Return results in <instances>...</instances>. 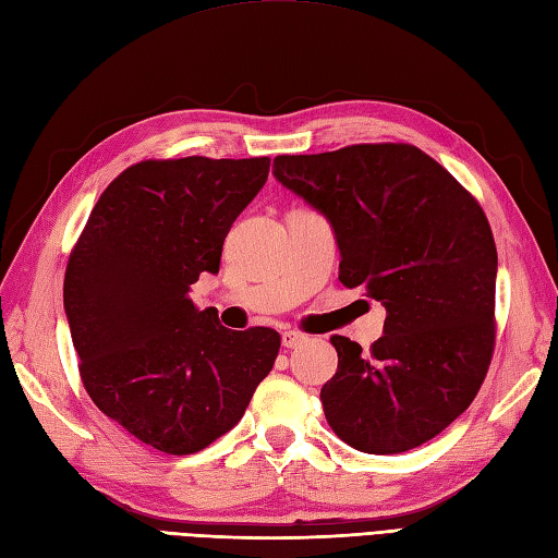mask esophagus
<instances>
[{"label":"esophagus","mask_w":558,"mask_h":558,"mask_svg":"<svg viewBox=\"0 0 558 558\" xmlns=\"http://www.w3.org/2000/svg\"><path fill=\"white\" fill-rule=\"evenodd\" d=\"M303 343H307V336L298 333V331H283L281 333V345L283 348H301Z\"/></svg>","instance_id":"1"}]
</instances>
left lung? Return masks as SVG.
<instances>
[{
    "label": "left lung",
    "mask_w": 558,
    "mask_h": 558,
    "mask_svg": "<svg viewBox=\"0 0 558 558\" xmlns=\"http://www.w3.org/2000/svg\"><path fill=\"white\" fill-rule=\"evenodd\" d=\"M271 174L329 220L343 287L388 312L369 352L331 336L329 426L366 454L436 438L473 402L495 348L497 248L478 201L410 144L277 156Z\"/></svg>",
    "instance_id": "obj_1"
}]
</instances>
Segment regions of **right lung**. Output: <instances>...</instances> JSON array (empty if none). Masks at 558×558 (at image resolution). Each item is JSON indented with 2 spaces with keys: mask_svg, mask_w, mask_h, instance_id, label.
Returning <instances> with one entry per match:
<instances>
[{
  "mask_svg": "<svg viewBox=\"0 0 558 558\" xmlns=\"http://www.w3.org/2000/svg\"><path fill=\"white\" fill-rule=\"evenodd\" d=\"M269 158L142 160L94 206L71 253L63 307L99 410L168 454L208 447L246 412L277 360L275 329H225L189 291L265 186Z\"/></svg>",
  "mask_w": 558,
  "mask_h": 558,
  "instance_id": "add662e5",
  "label": "right lung"
}]
</instances>
